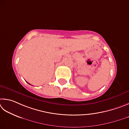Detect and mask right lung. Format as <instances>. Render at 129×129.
Returning <instances> with one entry per match:
<instances>
[{
	"label": "right lung",
	"instance_id": "1",
	"mask_svg": "<svg viewBox=\"0 0 129 129\" xmlns=\"http://www.w3.org/2000/svg\"><path fill=\"white\" fill-rule=\"evenodd\" d=\"M28 84H29V83H28Z\"/></svg>",
	"mask_w": 129,
	"mask_h": 129
}]
</instances>
